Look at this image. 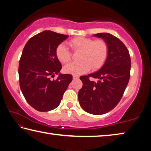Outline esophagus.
<instances>
[{"mask_svg": "<svg viewBox=\"0 0 151 151\" xmlns=\"http://www.w3.org/2000/svg\"><path fill=\"white\" fill-rule=\"evenodd\" d=\"M73 79H78L79 78V76L78 75H73Z\"/></svg>", "mask_w": 151, "mask_h": 151, "instance_id": "esophagus-1", "label": "esophagus"}]
</instances>
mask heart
Returning a JSON list of instances; mask_svg holds the SVG:
<instances>
[{
    "mask_svg": "<svg viewBox=\"0 0 151 151\" xmlns=\"http://www.w3.org/2000/svg\"><path fill=\"white\" fill-rule=\"evenodd\" d=\"M74 52H81L79 63L68 64L64 68L65 72L73 75H80L87 73L91 68L95 70L103 66L108 57L109 47L102 39L93 40L83 37H76L68 42ZM56 57L61 63L66 64L71 60V53L64 44L56 48Z\"/></svg>",
    "mask_w": 151,
    "mask_h": 151,
    "instance_id": "1",
    "label": "heart"
}]
</instances>
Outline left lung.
<instances>
[{
	"label": "left lung",
	"mask_w": 151,
	"mask_h": 151,
	"mask_svg": "<svg viewBox=\"0 0 151 151\" xmlns=\"http://www.w3.org/2000/svg\"><path fill=\"white\" fill-rule=\"evenodd\" d=\"M94 37L102 38L107 43L108 57L98 71L81 76L83 87L78 98L84 111L100 115L111 111L121 101L130 78L131 60L126 46L118 38L107 32ZM89 77L99 81L95 83Z\"/></svg>",
	"instance_id": "left-lung-1"
}]
</instances>
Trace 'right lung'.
Listing matches in <instances>:
<instances>
[{
	"instance_id": "add662e5",
	"label": "right lung",
	"mask_w": 151,
	"mask_h": 151,
	"mask_svg": "<svg viewBox=\"0 0 151 151\" xmlns=\"http://www.w3.org/2000/svg\"><path fill=\"white\" fill-rule=\"evenodd\" d=\"M68 35L51 30L35 35L28 40L19 61L21 91L30 106L40 112L57 108L73 80L70 74H60L62 65L56 57L57 46ZM59 74L56 80L50 78Z\"/></svg>"
}]
</instances>
